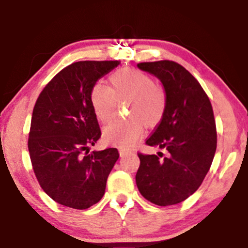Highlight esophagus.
I'll return each mask as SVG.
<instances>
[{
	"label": "esophagus",
	"instance_id": "34e87169",
	"mask_svg": "<svg viewBox=\"0 0 248 248\" xmlns=\"http://www.w3.org/2000/svg\"><path fill=\"white\" fill-rule=\"evenodd\" d=\"M129 152H126V150H120V157H124V156L128 155Z\"/></svg>",
	"mask_w": 248,
	"mask_h": 248
}]
</instances>
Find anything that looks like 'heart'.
Listing matches in <instances>:
<instances>
[{
  "label": "heart",
  "instance_id": "obj_1",
  "mask_svg": "<svg viewBox=\"0 0 248 248\" xmlns=\"http://www.w3.org/2000/svg\"><path fill=\"white\" fill-rule=\"evenodd\" d=\"M116 101H128L127 121L108 124L102 138L107 144L128 149L141 138L142 124L154 127L163 119L167 96L147 73L136 69H121L109 76V87L101 81L91 88L90 102L98 121L107 124L114 118Z\"/></svg>",
  "mask_w": 248,
  "mask_h": 248
}]
</instances>
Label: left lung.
Wrapping results in <instances>:
<instances>
[{
  "label": "left lung",
  "instance_id": "1",
  "mask_svg": "<svg viewBox=\"0 0 248 248\" xmlns=\"http://www.w3.org/2000/svg\"><path fill=\"white\" fill-rule=\"evenodd\" d=\"M138 67L163 85L166 112L146 143L166 149L168 155L138 154L136 186L156 205H175L201 186L215 157L217 133L211 102L195 77L177 62H140Z\"/></svg>",
  "mask_w": 248,
  "mask_h": 248
}]
</instances>
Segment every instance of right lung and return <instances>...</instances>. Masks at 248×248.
I'll list each match as a JSON object with an SVG mask.
<instances>
[{
	"instance_id": "obj_1",
	"label": "right lung",
	"mask_w": 248,
	"mask_h": 248,
	"mask_svg": "<svg viewBox=\"0 0 248 248\" xmlns=\"http://www.w3.org/2000/svg\"><path fill=\"white\" fill-rule=\"evenodd\" d=\"M120 62H77L44 87L33 107L29 148L42 189L62 205L85 210L102 198L119 158L116 148L93 150L100 139L91 88Z\"/></svg>"
}]
</instances>
